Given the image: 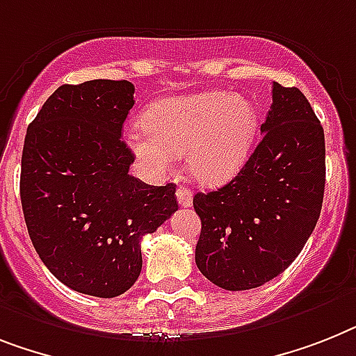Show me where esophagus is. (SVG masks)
I'll list each match as a JSON object with an SVG mask.
<instances>
[{
    "label": "esophagus",
    "mask_w": 356,
    "mask_h": 356,
    "mask_svg": "<svg viewBox=\"0 0 356 356\" xmlns=\"http://www.w3.org/2000/svg\"><path fill=\"white\" fill-rule=\"evenodd\" d=\"M176 196H178V204L181 207H191L193 205V195H191V191L187 187H178Z\"/></svg>",
    "instance_id": "34e87169"
}]
</instances>
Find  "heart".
I'll list each match as a JSON object with an SVG mask.
<instances>
[{
    "label": "heart",
    "mask_w": 356,
    "mask_h": 356,
    "mask_svg": "<svg viewBox=\"0 0 356 356\" xmlns=\"http://www.w3.org/2000/svg\"><path fill=\"white\" fill-rule=\"evenodd\" d=\"M257 129V111L248 99L211 90L152 104L143 125L125 132V143L149 175H165L185 154L200 184L222 185L243 167Z\"/></svg>",
    "instance_id": "b5f03b06"
}]
</instances>
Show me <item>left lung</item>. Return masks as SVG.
I'll list each match as a JSON object with an SVG mask.
<instances>
[{
    "instance_id": "obj_1",
    "label": "left lung",
    "mask_w": 356,
    "mask_h": 356,
    "mask_svg": "<svg viewBox=\"0 0 356 356\" xmlns=\"http://www.w3.org/2000/svg\"><path fill=\"white\" fill-rule=\"evenodd\" d=\"M242 171L193 198L202 220L196 266L214 286L254 289L284 273L311 236L324 200V129L296 87L273 81V105Z\"/></svg>"
}]
</instances>
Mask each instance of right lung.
Masks as SVG:
<instances>
[{"instance_id":"obj_1","label":"right lung","mask_w":356,"mask_h":356,"mask_svg":"<svg viewBox=\"0 0 356 356\" xmlns=\"http://www.w3.org/2000/svg\"><path fill=\"white\" fill-rule=\"evenodd\" d=\"M134 105L131 81L61 85L29 125L19 195L41 262L61 284L113 298L142 271L140 242L176 209V185L129 175L134 154L122 127Z\"/></svg>"}]
</instances>
